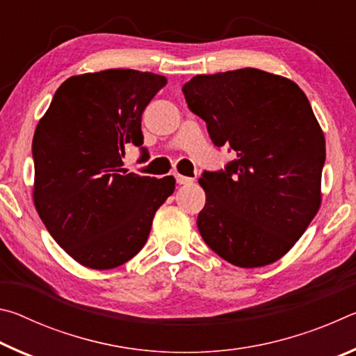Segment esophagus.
<instances>
[{"label":"esophagus","mask_w":356,"mask_h":356,"mask_svg":"<svg viewBox=\"0 0 356 356\" xmlns=\"http://www.w3.org/2000/svg\"><path fill=\"white\" fill-rule=\"evenodd\" d=\"M176 182L179 185H190V184H193V179L182 176V174H176Z\"/></svg>","instance_id":"34e87169"}]
</instances>
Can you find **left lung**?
Listing matches in <instances>:
<instances>
[{
    "label": "left lung",
    "instance_id": "8db88e82",
    "mask_svg": "<svg viewBox=\"0 0 356 356\" xmlns=\"http://www.w3.org/2000/svg\"><path fill=\"white\" fill-rule=\"evenodd\" d=\"M182 92L215 146L236 154L200 179L201 237L237 267L278 261L321 207L325 138L308 97L287 78L252 67L196 75Z\"/></svg>",
    "mask_w": 356,
    "mask_h": 356
}]
</instances>
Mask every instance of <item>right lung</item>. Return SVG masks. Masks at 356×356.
<instances>
[{"label": "right lung", "mask_w": 356, "mask_h": 356, "mask_svg": "<svg viewBox=\"0 0 356 356\" xmlns=\"http://www.w3.org/2000/svg\"><path fill=\"white\" fill-rule=\"evenodd\" d=\"M166 78L108 69L58 88L33 138L34 204L56 243L84 267L108 270L147 242L154 215L176 188L124 170L125 147L141 155V116Z\"/></svg>", "instance_id": "add662e5"}]
</instances>
